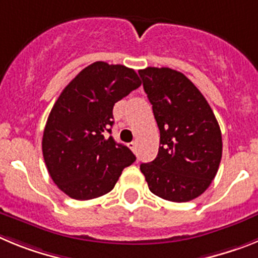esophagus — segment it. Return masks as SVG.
I'll list each match as a JSON object with an SVG mask.
<instances>
[{
	"instance_id": "34e87169",
	"label": "esophagus",
	"mask_w": 258,
	"mask_h": 258,
	"mask_svg": "<svg viewBox=\"0 0 258 258\" xmlns=\"http://www.w3.org/2000/svg\"><path fill=\"white\" fill-rule=\"evenodd\" d=\"M127 146H129V149H131L132 151L137 152V142H131Z\"/></svg>"
}]
</instances>
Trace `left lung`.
Masks as SVG:
<instances>
[{
	"instance_id": "obj_1",
	"label": "left lung",
	"mask_w": 258,
	"mask_h": 258,
	"mask_svg": "<svg viewBox=\"0 0 258 258\" xmlns=\"http://www.w3.org/2000/svg\"><path fill=\"white\" fill-rule=\"evenodd\" d=\"M138 74L160 131L156 159L141 164V172L159 198L190 202L217 174L222 157L217 118L199 89L178 71L147 67Z\"/></svg>"
}]
</instances>
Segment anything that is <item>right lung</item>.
Returning <instances> with one entry per match:
<instances>
[{
    "label": "right lung",
    "instance_id": "obj_1",
    "mask_svg": "<svg viewBox=\"0 0 258 258\" xmlns=\"http://www.w3.org/2000/svg\"><path fill=\"white\" fill-rule=\"evenodd\" d=\"M141 86L136 71L95 61L64 88L52 106L42 155L54 183L76 200L99 198L115 187L133 152L111 134L116 102Z\"/></svg>",
    "mask_w": 258,
    "mask_h": 258
}]
</instances>
